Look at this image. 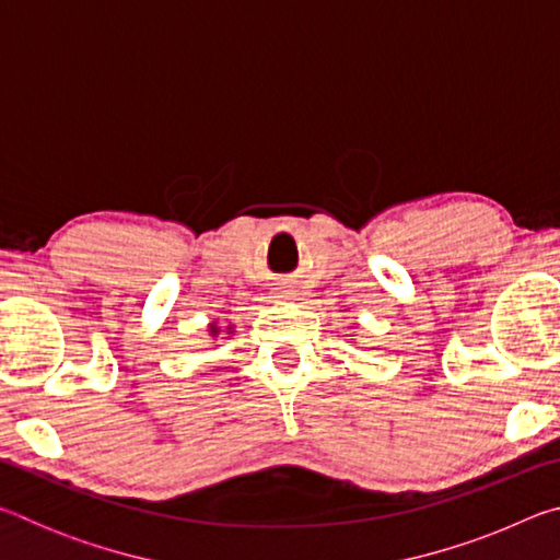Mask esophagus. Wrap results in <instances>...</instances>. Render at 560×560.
Wrapping results in <instances>:
<instances>
[{
	"instance_id": "34e87169",
	"label": "esophagus",
	"mask_w": 560,
	"mask_h": 560,
	"mask_svg": "<svg viewBox=\"0 0 560 560\" xmlns=\"http://www.w3.org/2000/svg\"><path fill=\"white\" fill-rule=\"evenodd\" d=\"M287 289H277V293H273V299H287Z\"/></svg>"
}]
</instances>
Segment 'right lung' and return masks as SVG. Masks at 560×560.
Instances as JSON below:
<instances>
[{"label":"right lung","instance_id":"1","mask_svg":"<svg viewBox=\"0 0 560 560\" xmlns=\"http://www.w3.org/2000/svg\"><path fill=\"white\" fill-rule=\"evenodd\" d=\"M222 332L225 334V336L222 338H226V336H232V334H234V326L230 324V326H226V328H222V326H217V320H212V324H210V326H207V334H210V338H212V340H217V338H220Z\"/></svg>","mask_w":560,"mask_h":560}]
</instances>
